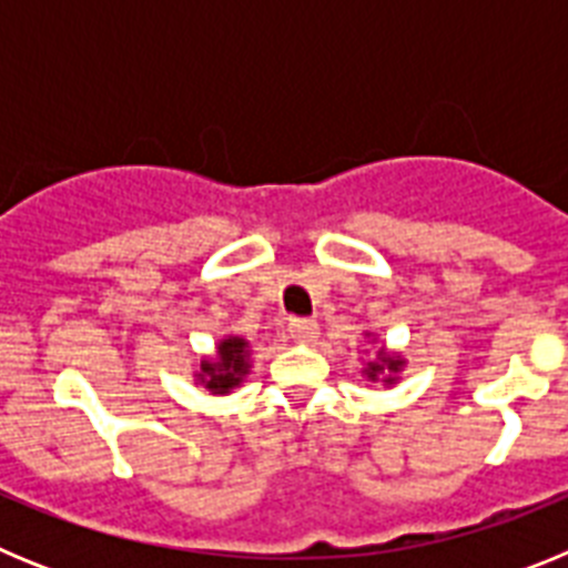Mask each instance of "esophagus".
I'll list each match as a JSON object with an SVG mask.
<instances>
[{
  "label": "esophagus",
  "instance_id": "1",
  "mask_svg": "<svg viewBox=\"0 0 568 568\" xmlns=\"http://www.w3.org/2000/svg\"><path fill=\"white\" fill-rule=\"evenodd\" d=\"M318 333H321L318 321H313V318L290 321V335H293V341H298V344H313V341L318 338Z\"/></svg>",
  "mask_w": 568,
  "mask_h": 568
}]
</instances>
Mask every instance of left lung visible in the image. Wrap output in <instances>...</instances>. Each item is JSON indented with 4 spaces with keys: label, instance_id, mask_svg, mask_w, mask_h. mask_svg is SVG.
Here are the masks:
<instances>
[{
    "label": "left lung",
    "instance_id": "left-lung-1",
    "mask_svg": "<svg viewBox=\"0 0 568 568\" xmlns=\"http://www.w3.org/2000/svg\"><path fill=\"white\" fill-rule=\"evenodd\" d=\"M366 338H373L375 344V335L373 333H364ZM406 366V358L400 353H395V349H386V344L378 346V353L373 355L369 361H364V378L369 381V384H381V386H395L400 381V373H404Z\"/></svg>",
    "mask_w": 568,
    "mask_h": 568
}]
</instances>
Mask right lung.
<instances>
[{"mask_svg": "<svg viewBox=\"0 0 568 568\" xmlns=\"http://www.w3.org/2000/svg\"><path fill=\"white\" fill-rule=\"evenodd\" d=\"M250 369H253L250 341L244 335L230 333L215 344L213 355H202L193 369V381L210 395H230L244 384Z\"/></svg>", "mask_w": 568, "mask_h": 568, "instance_id": "1", "label": "right lung"}]
</instances>
